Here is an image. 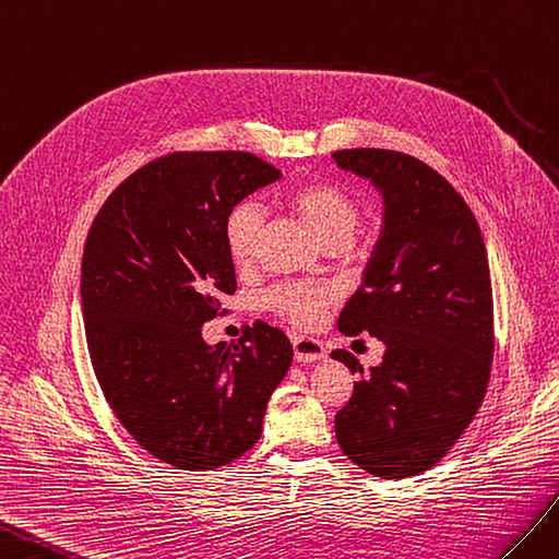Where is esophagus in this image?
Masks as SVG:
<instances>
[{
    "label": "esophagus",
    "instance_id": "esophagus-1",
    "mask_svg": "<svg viewBox=\"0 0 559 559\" xmlns=\"http://www.w3.org/2000/svg\"><path fill=\"white\" fill-rule=\"evenodd\" d=\"M293 348H295V360L297 362H316V360L328 358L325 346L318 340H311V337H295Z\"/></svg>",
    "mask_w": 559,
    "mask_h": 559
}]
</instances>
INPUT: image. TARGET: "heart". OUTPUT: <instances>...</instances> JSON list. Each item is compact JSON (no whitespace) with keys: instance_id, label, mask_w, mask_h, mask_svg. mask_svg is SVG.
I'll return each mask as SVG.
<instances>
[{"instance_id":"heart-1","label":"heart","mask_w":559,"mask_h":559,"mask_svg":"<svg viewBox=\"0 0 559 559\" xmlns=\"http://www.w3.org/2000/svg\"><path fill=\"white\" fill-rule=\"evenodd\" d=\"M293 211L305 219V225L318 238V243H348L360 219V209L356 199L346 189L330 182H311L293 191L290 197ZM262 211L258 203L243 201L227 215L225 222V243L231 260L238 266H248L254 260L258 238L262 231ZM330 288H281L269 297L271 309L288 318L290 323L309 328L313 325L325 307L332 301Z\"/></svg>"}]
</instances>
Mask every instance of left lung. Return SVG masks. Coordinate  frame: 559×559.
<instances>
[{
    "mask_svg": "<svg viewBox=\"0 0 559 559\" xmlns=\"http://www.w3.org/2000/svg\"><path fill=\"white\" fill-rule=\"evenodd\" d=\"M332 158L370 180L384 205L379 241L337 328L386 346L370 370L348 350H332L358 372L334 433L356 466L403 480L452 450L485 397L493 350L489 260L466 201L419 158L374 147Z\"/></svg>",
    "mask_w": 559,
    "mask_h": 559,
    "instance_id": "1",
    "label": "left lung"
}]
</instances>
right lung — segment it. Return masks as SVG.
Returning <instances> with one entry per match:
<instances>
[{
  "label": "right lung",
  "mask_w": 559,
  "mask_h": 559,
  "mask_svg": "<svg viewBox=\"0 0 559 559\" xmlns=\"http://www.w3.org/2000/svg\"><path fill=\"white\" fill-rule=\"evenodd\" d=\"M278 178L248 152L168 154L111 191L88 231L82 313L95 377L140 448L175 468L243 456L290 370L278 328L258 321L238 344L201 334L236 290L227 215Z\"/></svg>",
  "instance_id": "1"
}]
</instances>
